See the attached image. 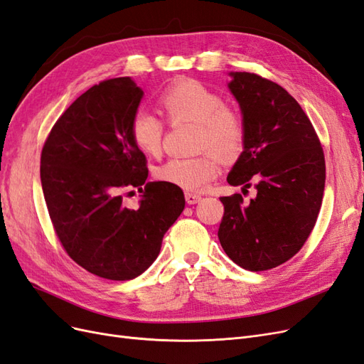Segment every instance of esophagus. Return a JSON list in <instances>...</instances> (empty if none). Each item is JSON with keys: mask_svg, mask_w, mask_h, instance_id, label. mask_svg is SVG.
<instances>
[{"mask_svg": "<svg viewBox=\"0 0 364 364\" xmlns=\"http://www.w3.org/2000/svg\"><path fill=\"white\" fill-rule=\"evenodd\" d=\"M202 199V196L200 194H196V193H190V191H186L185 193V200H186V203L188 205H194V203H197Z\"/></svg>", "mask_w": 364, "mask_h": 364, "instance_id": "1", "label": "esophagus"}]
</instances>
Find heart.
<instances>
[{
    "label": "heart",
    "instance_id": "heart-1",
    "mask_svg": "<svg viewBox=\"0 0 364 364\" xmlns=\"http://www.w3.org/2000/svg\"><path fill=\"white\" fill-rule=\"evenodd\" d=\"M159 106L171 124L182 121L197 123V149L213 147L226 158L241 151L246 139L245 119L237 109L226 106L223 97L211 87L185 79L173 83L159 97ZM165 123L155 114L138 111L130 124L135 146L149 156L161 153ZM222 170V162L213 150L194 158H171L156 170V178L186 191H202Z\"/></svg>",
    "mask_w": 364,
    "mask_h": 364
}]
</instances>
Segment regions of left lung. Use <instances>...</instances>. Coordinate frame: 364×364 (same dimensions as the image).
<instances>
[{"instance_id": "obj_1", "label": "left lung", "mask_w": 364, "mask_h": 364, "mask_svg": "<svg viewBox=\"0 0 364 364\" xmlns=\"http://www.w3.org/2000/svg\"><path fill=\"white\" fill-rule=\"evenodd\" d=\"M228 85L246 126L245 150L228 176L250 188L220 197L218 240L240 267L262 272L293 258L310 237L325 190V156L310 118L282 86L253 73H230Z\"/></svg>"}]
</instances>
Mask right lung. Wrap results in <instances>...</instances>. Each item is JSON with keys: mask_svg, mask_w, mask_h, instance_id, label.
I'll list each match as a JSON object with an SVG mask.
<instances>
[{"mask_svg": "<svg viewBox=\"0 0 364 364\" xmlns=\"http://www.w3.org/2000/svg\"><path fill=\"white\" fill-rule=\"evenodd\" d=\"M142 94L130 77L94 85L60 115L41 155L42 191L60 245L85 270L112 281L151 266L185 208L179 186L146 182V155L130 136ZM126 188L143 193L136 210L122 205Z\"/></svg>", "mask_w": 364, "mask_h": 364, "instance_id": "obj_1", "label": "right lung"}]
</instances>
